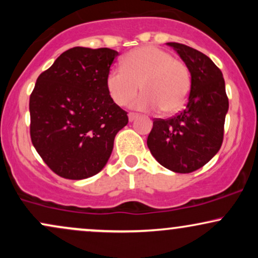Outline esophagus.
<instances>
[{"label": "esophagus", "instance_id": "34e87169", "mask_svg": "<svg viewBox=\"0 0 258 258\" xmlns=\"http://www.w3.org/2000/svg\"><path fill=\"white\" fill-rule=\"evenodd\" d=\"M137 117H138V115L135 114V112H128V120L131 121V122H132V121H135L136 119H137Z\"/></svg>", "mask_w": 258, "mask_h": 258}]
</instances>
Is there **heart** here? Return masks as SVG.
<instances>
[{
	"mask_svg": "<svg viewBox=\"0 0 258 258\" xmlns=\"http://www.w3.org/2000/svg\"><path fill=\"white\" fill-rule=\"evenodd\" d=\"M106 90L116 105L131 103L138 110H156L171 115L185 104L190 92L191 78L188 67L170 52L155 46L132 49L122 59V67L110 69L105 80Z\"/></svg>",
	"mask_w": 258,
	"mask_h": 258,
	"instance_id": "heart-1",
	"label": "heart"
}]
</instances>
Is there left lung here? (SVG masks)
Masks as SVG:
<instances>
[{"mask_svg": "<svg viewBox=\"0 0 258 258\" xmlns=\"http://www.w3.org/2000/svg\"><path fill=\"white\" fill-rule=\"evenodd\" d=\"M167 44L190 72V92L184 110L170 119L154 120L147 144L160 165L177 173H190L220 150L229 103L223 75L211 59L185 44Z\"/></svg>", "mask_w": 258, "mask_h": 258, "instance_id": "obj_1", "label": "left lung"}]
</instances>
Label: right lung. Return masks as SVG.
<instances>
[{"label": "right lung", "mask_w": 258, "mask_h": 258, "mask_svg": "<svg viewBox=\"0 0 258 258\" xmlns=\"http://www.w3.org/2000/svg\"><path fill=\"white\" fill-rule=\"evenodd\" d=\"M119 53L74 47L37 78L30 96V136L54 173L84 179L102 171L116 133L128 122L112 102L105 80Z\"/></svg>", "instance_id": "1"}]
</instances>
